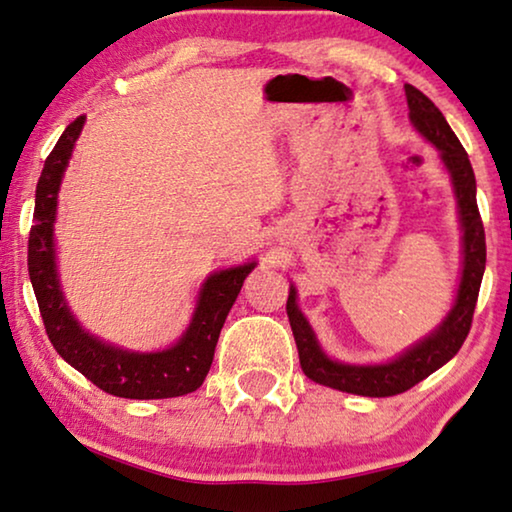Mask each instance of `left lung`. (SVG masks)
<instances>
[{
	"label": "left lung",
	"mask_w": 512,
	"mask_h": 512,
	"mask_svg": "<svg viewBox=\"0 0 512 512\" xmlns=\"http://www.w3.org/2000/svg\"><path fill=\"white\" fill-rule=\"evenodd\" d=\"M406 99L415 129L429 143H434L452 178V187H455L459 222H462L464 262L452 311L429 336L401 352L392 362L359 366L327 357L318 338H315V331L308 325L304 313L299 311L297 290L290 287V297H287V318H290L299 362L306 376L320 385L348 394H362V397H394V394L406 392L457 355L466 336H469L482 273H485V227H482L478 201H475V176L469 155L450 129L448 120L443 118V113L436 109L427 95H422L413 85H406Z\"/></svg>",
	"instance_id": "1"
}]
</instances>
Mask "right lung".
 I'll return each instance as SVG.
<instances>
[{"mask_svg": "<svg viewBox=\"0 0 512 512\" xmlns=\"http://www.w3.org/2000/svg\"><path fill=\"white\" fill-rule=\"evenodd\" d=\"M85 115L64 129L53 153L46 157L37 183L34 201V225L30 229L27 248V269L37 294L43 327L60 352L64 362L81 371L90 383L113 397L122 399H169L183 397L201 387L213 364V352L218 345L220 329L239 297L243 280L255 269L257 262H248L232 269L215 271L201 285L197 308L190 327L178 338V343L160 352H132L115 348L88 334L71 315L67 299L60 290L55 264L53 227L57 215V192L74 153L76 139L81 134Z\"/></svg>", "mask_w": 512, "mask_h": 512, "instance_id": "right-lung-1", "label": "right lung"}]
</instances>
